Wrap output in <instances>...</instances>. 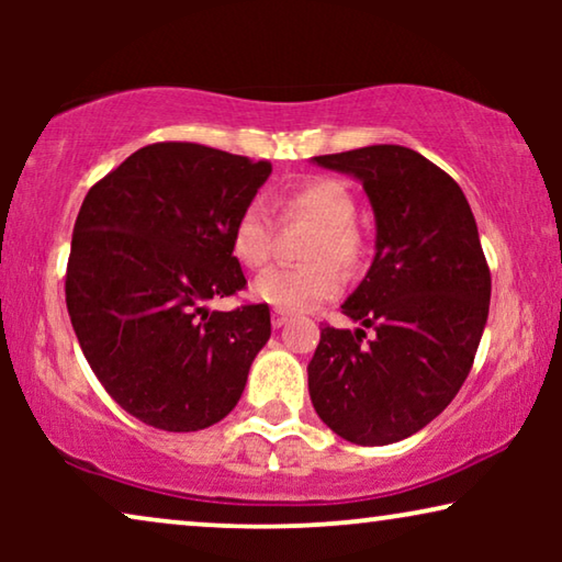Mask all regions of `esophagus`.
<instances>
[{"label":"esophagus","mask_w":562,"mask_h":562,"mask_svg":"<svg viewBox=\"0 0 562 562\" xmlns=\"http://www.w3.org/2000/svg\"><path fill=\"white\" fill-rule=\"evenodd\" d=\"M289 319H291V314H289V312H283V310H273V314H271V325H273L276 329L286 325Z\"/></svg>","instance_id":"obj_1"}]
</instances>
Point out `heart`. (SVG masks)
<instances>
[{
  "mask_svg": "<svg viewBox=\"0 0 562 562\" xmlns=\"http://www.w3.org/2000/svg\"><path fill=\"white\" fill-rule=\"evenodd\" d=\"M279 214L283 222L304 220L317 225L306 245V266L268 268L252 283V296L283 312H304L310 306L335 299L342 289L345 271H356L363 260V240L356 227L358 204L348 183L329 176H310L283 191L279 196ZM276 227L260 202H250L237 214L229 248L233 256L248 268H263L273 256Z\"/></svg>",
  "mask_w": 562,
  "mask_h": 562,
  "instance_id": "1",
  "label": "heart"
}]
</instances>
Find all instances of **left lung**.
<instances>
[{"mask_svg": "<svg viewBox=\"0 0 562 562\" xmlns=\"http://www.w3.org/2000/svg\"><path fill=\"white\" fill-rule=\"evenodd\" d=\"M363 181L375 258L342 314L373 327L325 325L310 360L319 419L356 445H391L429 425L473 368L491 271L471 204L432 160L404 145L314 158Z\"/></svg>", "mask_w": 562, "mask_h": 562, "instance_id": "8db88e82", "label": "left lung"}]
</instances>
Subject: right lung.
Wrapping results in <instances>:
<instances>
[{"label":"right lung","mask_w":562,"mask_h":562,"mask_svg":"<svg viewBox=\"0 0 562 562\" xmlns=\"http://www.w3.org/2000/svg\"><path fill=\"white\" fill-rule=\"evenodd\" d=\"M268 176V160L153 143L83 199L66 268L68 317L106 394L145 425L196 432L240 402L271 312L204 304L248 283L229 233Z\"/></svg>","instance_id":"obj_1"}]
</instances>
